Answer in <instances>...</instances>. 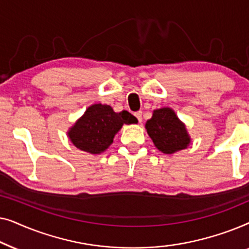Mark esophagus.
Returning <instances> with one entry per match:
<instances>
[{"label": "esophagus", "mask_w": 249, "mask_h": 249, "mask_svg": "<svg viewBox=\"0 0 249 249\" xmlns=\"http://www.w3.org/2000/svg\"><path fill=\"white\" fill-rule=\"evenodd\" d=\"M135 117L137 118V120L139 121V122H142V111H137V112H135Z\"/></svg>", "instance_id": "obj_1"}]
</instances>
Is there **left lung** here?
<instances>
[{"instance_id": "8db88e82", "label": "left lung", "mask_w": 249, "mask_h": 249, "mask_svg": "<svg viewBox=\"0 0 249 249\" xmlns=\"http://www.w3.org/2000/svg\"><path fill=\"white\" fill-rule=\"evenodd\" d=\"M145 127L154 145L165 154L181 151L190 142L185 124L169 107L153 112L152 119L146 122Z\"/></svg>"}]
</instances>
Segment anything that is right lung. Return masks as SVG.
<instances>
[{
  "label": "right lung",
  "mask_w": 249,
  "mask_h": 249,
  "mask_svg": "<svg viewBox=\"0 0 249 249\" xmlns=\"http://www.w3.org/2000/svg\"><path fill=\"white\" fill-rule=\"evenodd\" d=\"M136 122L137 119L128 111L115 113L110 105L94 104L87 108L68 135L77 148L90 154H100L112 144L114 135L124 124Z\"/></svg>",
  "instance_id": "1"
}]
</instances>
